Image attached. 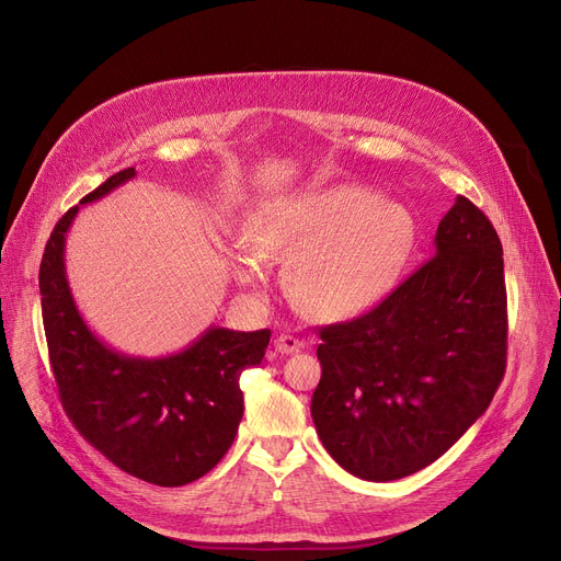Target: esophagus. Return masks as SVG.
<instances>
[{
    "instance_id": "1",
    "label": "esophagus",
    "mask_w": 561,
    "mask_h": 561,
    "mask_svg": "<svg viewBox=\"0 0 561 561\" xmlns=\"http://www.w3.org/2000/svg\"><path fill=\"white\" fill-rule=\"evenodd\" d=\"M302 345H305V343H302L300 339L290 336V334H279V336L275 339V350L279 352V355H293V352H300Z\"/></svg>"
}]
</instances>
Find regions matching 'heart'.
<instances>
[{"mask_svg": "<svg viewBox=\"0 0 561 561\" xmlns=\"http://www.w3.org/2000/svg\"><path fill=\"white\" fill-rule=\"evenodd\" d=\"M416 241L407 206L364 186H332L265 204L248 231L250 250L231 252V273L256 286L265 277L259 256L290 259V300L316 318L341 320L389 296Z\"/></svg>", "mask_w": 561, "mask_h": 561, "instance_id": "obj_1", "label": "heart"}]
</instances>
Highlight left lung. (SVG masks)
Returning a JSON list of instances; mask_svg holds the SVG:
<instances>
[{
    "label": "left lung",
    "instance_id": "1",
    "mask_svg": "<svg viewBox=\"0 0 561 561\" xmlns=\"http://www.w3.org/2000/svg\"><path fill=\"white\" fill-rule=\"evenodd\" d=\"M311 416L347 473L393 482L453 448L491 404L507 362L503 245L457 197L434 256L368 313L320 328Z\"/></svg>",
    "mask_w": 561,
    "mask_h": 561
}]
</instances>
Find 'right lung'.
Wrapping results in <instances>:
<instances>
[{"label": "right lung", "instance_id": "obj_1", "mask_svg": "<svg viewBox=\"0 0 561 561\" xmlns=\"http://www.w3.org/2000/svg\"><path fill=\"white\" fill-rule=\"evenodd\" d=\"M136 176L134 168L88 193L95 202ZM79 206L56 222L41 261L49 364L68 419L125 473L157 486L199 480L225 457L243 419L241 373L261 364L271 330L209 328L168 357H129L81 318L66 277V233Z\"/></svg>", "mask_w": 561, "mask_h": 561}]
</instances>
